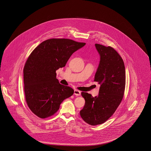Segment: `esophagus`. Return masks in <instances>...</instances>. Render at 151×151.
Listing matches in <instances>:
<instances>
[{"mask_svg":"<svg viewBox=\"0 0 151 151\" xmlns=\"http://www.w3.org/2000/svg\"><path fill=\"white\" fill-rule=\"evenodd\" d=\"M74 94L75 95H76V96H80V94H81V92L80 91H79L78 90H77V89H75V91H74Z\"/></svg>","mask_w":151,"mask_h":151,"instance_id":"obj_1","label":"esophagus"}]
</instances>
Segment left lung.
I'll use <instances>...</instances> for the list:
<instances>
[{"label": "left lung", "instance_id": "8db88e82", "mask_svg": "<svg viewBox=\"0 0 151 151\" xmlns=\"http://www.w3.org/2000/svg\"><path fill=\"white\" fill-rule=\"evenodd\" d=\"M100 61L94 76V81L100 85L99 95L82 92L86 102L80 114L85 122L96 126L106 122L122 101L126 84L123 60L110 46L95 44Z\"/></svg>", "mask_w": 151, "mask_h": 151}]
</instances>
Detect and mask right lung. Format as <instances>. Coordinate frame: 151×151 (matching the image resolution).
Listing matches in <instances>:
<instances>
[{"instance_id":"add662e5","label":"right lung","mask_w":151,"mask_h":151,"mask_svg":"<svg viewBox=\"0 0 151 151\" xmlns=\"http://www.w3.org/2000/svg\"><path fill=\"white\" fill-rule=\"evenodd\" d=\"M86 43L65 38H51L40 43L32 52L24 67L25 100L37 116L54 115L60 104L74 91L60 84L56 71L65 67L72 54Z\"/></svg>"}]
</instances>
